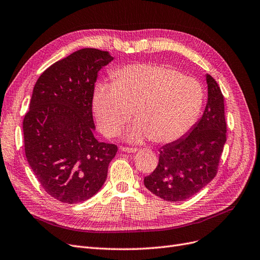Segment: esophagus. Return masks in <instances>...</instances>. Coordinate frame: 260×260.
I'll list each match as a JSON object with an SVG mask.
<instances>
[{
    "label": "esophagus",
    "mask_w": 260,
    "mask_h": 260,
    "mask_svg": "<svg viewBox=\"0 0 260 260\" xmlns=\"http://www.w3.org/2000/svg\"><path fill=\"white\" fill-rule=\"evenodd\" d=\"M121 150L123 152H126V153H136L137 149L136 148H127V147H122Z\"/></svg>",
    "instance_id": "34e87169"
}]
</instances>
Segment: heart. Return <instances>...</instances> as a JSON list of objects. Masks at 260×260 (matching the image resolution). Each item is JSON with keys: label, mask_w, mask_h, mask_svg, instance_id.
Returning a JSON list of instances; mask_svg holds the SVG:
<instances>
[{"label": "heart", "mask_w": 260, "mask_h": 260, "mask_svg": "<svg viewBox=\"0 0 260 260\" xmlns=\"http://www.w3.org/2000/svg\"><path fill=\"white\" fill-rule=\"evenodd\" d=\"M112 83L98 82L93 110L104 135L114 137L132 119V140L176 141L193 127L205 100L203 85L170 67L134 64L114 71Z\"/></svg>", "instance_id": "obj_1"}]
</instances>
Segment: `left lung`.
<instances>
[{
  "instance_id": "left-lung-1",
  "label": "left lung",
  "mask_w": 260,
  "mask_h": 260,
  "mask_svg": "<svg viewBox=\"0 0 260 260\" xmlns=\"http://www.w3.org/2000/svg\"><path fill=\"white\" fill-rule=\"evenodd\" d=\"M208 102L203 117L184 137L159 149L158 164L145 186L167 201H182L203 189L217 174L226 142L224 96L207 75Z\"/></svg>"
}]
</instances>
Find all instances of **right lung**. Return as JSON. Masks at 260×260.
<instances>
[{
  "label": "right lung",
  "instance_id": "obj_1",
  "mask_svg": "<svg viewBox=\"0 0 260 260\" xmlns=\"http://www.w3.org/2000/svg\"><path fill=\"white\" fill-rule=\"evenodd\" d=\"M113 60L108 51L77 50L37 79L23 119L28 165L48 195L65 204L94 196L107 178L118 147L93 135L94 85Z\"/></svg>",
  "mask_w": 260,
  "mask_h": 260
}]
</instances>
